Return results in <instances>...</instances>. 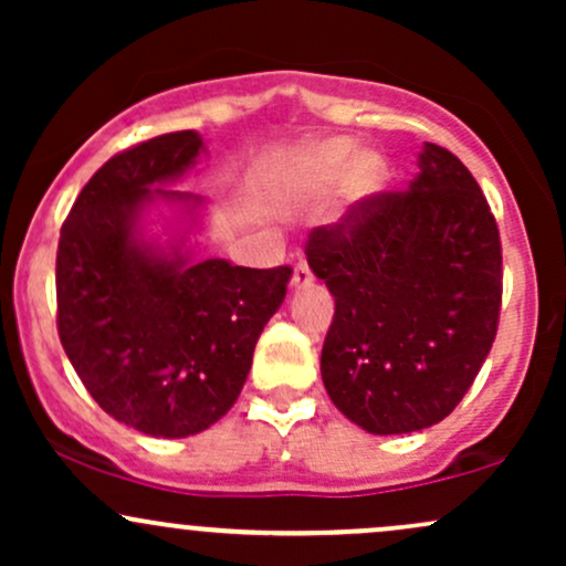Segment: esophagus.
I'll use <instances>...</instances> for the list:
<instances>
[{
  "label": "esophagus",
  "instance_id": "obj_1",
  "mask_svg": "<svg viewBox=\"0 0 566 566\" xmlns=\"http://www.w3.org/2000/svg\"><path fill=\"white\" fill-rule=\"evenodd\" d=\"M311 279H314V276H311V269H308V265H305V263H297L295 265V271H292V290H305V287H308V284H311Z\"/></svg>",
  "mask_w": 566,
  "mask_h": 566
}]
</instances>
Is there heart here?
<instances>
[{"instance_id":"b5f03b06","label":"heart","mask_w":566,"mask_h":566,"mask_svg":"<svg viewBox=\"0 0 566 566\" xmlns=\"http://www.w3.org/2000/svg\"><path fill=\"white\" fill-rule=\"evenodd\" d=\"M337 180L346 205H365L386 188L388 159L375 148L356 151L350 138H329L308 146L290 165V184L305 197H319Z\"/></svg>"}]
</instances>
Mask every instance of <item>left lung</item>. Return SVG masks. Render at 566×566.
<instances>
[{"mask_svg":"<svg viewBox=\"0 0 566 566\" xmlns=\"http://www.w3.org/2000/svg\"><path fill=\"white\" fill-rule=\"evenodd\" d=\"M305 255L335 297L322 348L333 405L378 437L441 423L490 354L503 295L497 223L469 167L426 143L405 193L314 229Z\"/></svg>","mask_w":566,"mask_h":566,"instance_id":"left-lung-1","label":"left lung"}]
</instances>
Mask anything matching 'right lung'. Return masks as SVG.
I'll list each match as a JSON object with an SVG mask.
<instances>
[{
    "mask_svg": "<svg viewBox=\"0 0 566 566\" xmlns=\"http://www.w3.org/2000/svg\"><path fill=\"white\" fill-rule=\"evenodd\" d=\"M201 154L197 129L116 154L82 188L57 242L69 361L114 420L157 439L193 437L229 412L292 276L287 265L197 258L207 199L170 186Z\"/></svg>",
    "mask_w": 566,
    "mask_h": 566,
    "instance_id": "add662e5",
    "label": "right lung"
}]
</instances>
